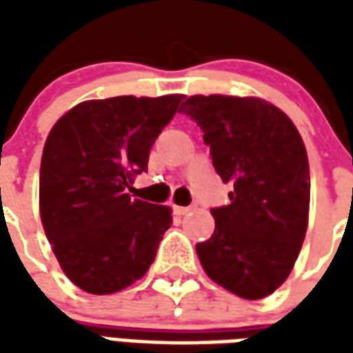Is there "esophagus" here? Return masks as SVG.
I'll use <instances>...</instances> for the list:
<instances>
[{
  "label": "esophagus",
  "mask_w": 353,
  "mask_h": 353,
  "mask_svg": "<svg viewBox=\"0 0 353 353\" xmlns=\"http://www.w3.org/2000/svg\"><path fill=\"white\" fill-rule=\"evenodd\" d=\"M189 210H191V208L174 206V214H176V215H187V214H189Z\"/></svg>",
  "instance_id": "obj_1"
}]
</instances>
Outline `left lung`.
Wrapping results in <instances>:
<instances>
[{
  "mask_svg": "<svg viewBox=\"0 0 353 353\" xmlns=\"http://www.w3.org/2000/svg\"><path fill=\"white\" fill-rule=\"evenodd\" d=\"M196 121L230 204L214 208L215 230L196 244L204 272L236 296L274 293L295 266L310 210L306 147L280 108L255 96L194 94L181 109Z\"/></svg>",
  "mask_w": 353,
  "mask_h": 353,
  "instance_id": "8db88e82",
  "label": "left lung"
}]
</instances>
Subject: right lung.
Segmentation results:
<instances>
[{
  "label": "right lung",
  "mask_w": 353,
  "mask_h": 353,
  "mask_svg": "<svg viewBox=\"0 0 353 353\" xmlns=\"http://www.w3.org/2000/svg\"><path fill=\"white\" fill-rule=\"evenodd\" d=\"M183 94L87 100L50 128L39 170V214L62 272L83 291L111 295L143 278L172 208L132 199L149 151Z\"/></svg>",
  "instance_id": "add662e5"
}]
</instances>
